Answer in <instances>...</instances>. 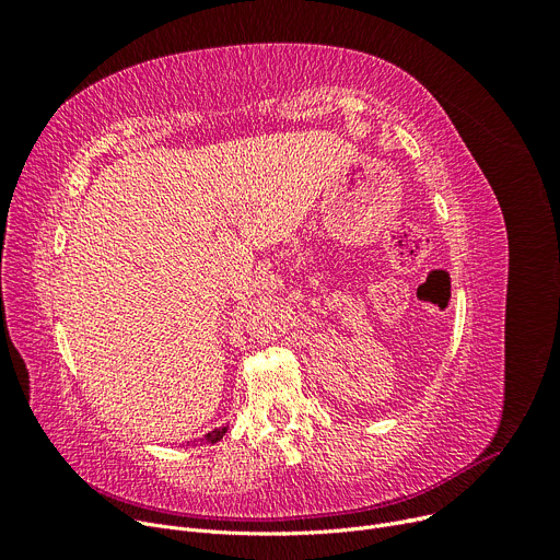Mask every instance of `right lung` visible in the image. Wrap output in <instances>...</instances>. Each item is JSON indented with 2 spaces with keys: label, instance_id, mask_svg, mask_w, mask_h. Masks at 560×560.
<instances>
[{
  "label": "right lung",
  "instance_id": "1",
  "mask_svg": "<svg viewBox=\"0 0 560 560\" xmlns=\"http://www.w3.org/2000/svg\"><path fill=\"white\" fill-rule=\"evenodd\" d=\"M229 431V427H220V429H215V431H211V433H206L203 438H201V443H206V445H215V443H220V440L224 438V433Z\"/></svg>",
  "mask_w": 560,
  "mask_h": 560
}]
</instances>
